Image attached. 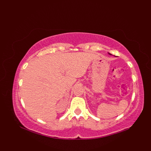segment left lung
I'll return each instance as SVG.
<instances>
[{
    "instance_id": "1",
    "label": "left lung",
    "mask_w": 151,
    "mask_h": 151,
    "mask_svg": "<svg viewBox=\"0 0 151 151\" xmlns=\"http://www.w3.org/2000/svg\"><path fill=\"white\" fill-rule=\"evenodd\" d=\"M109 53V55H111V54H110V53Z\"/></svg>"
}]
</instances>
